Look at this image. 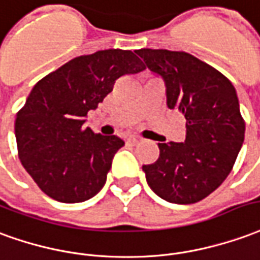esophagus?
Returning <instances> with one entry per match:
<instances>
[{"label": "esophagus", "instance_id": "esophagus-1", "mask_svg": "<svg viewBox=\"0 0 260 260\" xmlns=\"http://www.w3.org/2000/svg\"><path fill=\"white\" fill-rule=\"evenodd\" d=\"M139 141H140V140L137 139V137H128V139H127V144L137 145V144H139Z\"/></svg>", "mask_w": 260, "mask_h": 260}]
</instances>
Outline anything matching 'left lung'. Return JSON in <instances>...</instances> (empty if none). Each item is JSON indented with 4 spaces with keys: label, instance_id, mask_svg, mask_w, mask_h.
Listing matches in <instances>:
<instances>
[{
    "label": "left lung",
    "instance_id": "1",
    "mask_svg": "<svg viewBox=\"0 0 260 260\" xmlns=\"http://www.w3.org/2000/svg\"><path fill=\"white\" fill-rule=\"evenodd\" d=\"M136 53L164 81L167 106L186 120L185 140L158 143V159L143 165L147 183L169 203H196L225 180L244 143L237 91L221 73L189 53Z\"/></svg>",
    "mask_w": 260,
    "mask_h": 260
}]
</instances>
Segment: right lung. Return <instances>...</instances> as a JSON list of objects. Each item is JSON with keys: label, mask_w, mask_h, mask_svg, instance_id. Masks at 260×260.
Returning <instances> with one entry per match:
<instances>
[{"label": "right lung", "mask_w": 260, "mask_h": 260, "mask_svg": "<svg viewBox=\"0 0 260 260\" xmlns=\"http://www.w3.org/2000/svg\"><path fill=\"white\" fill-rule=\"evenodd\" d=\"M143 70L133 51L99 50L70 60L33 86L16 115L15 137L23 168L47 196L80 203L101 192L124 141L93 133L84 126L86 113L117 78Z\"/></svg>", "instance_id": "1"}]
</instances>
